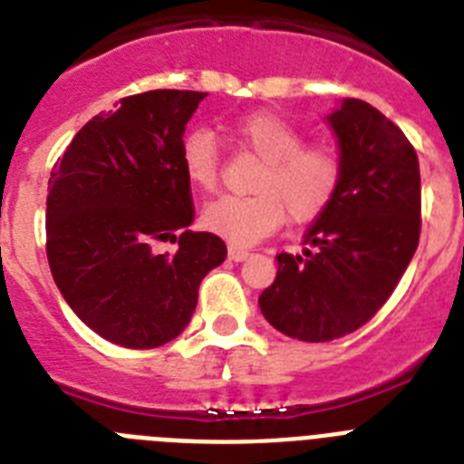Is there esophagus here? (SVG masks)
I'll return each instance as SVG.
<instances>
[{"instance_id":"esophagus-1","label":"esophagus","mask_w":464,"mask_h":464,"mask_svg":"<svg viewBox=\"0 0 464 464\" xmlns=\"http://www.w3.org/2000/svg\"><path fill=\"white\" fill-rule=\"evenodd\" d=\"M227 256H229V260H235V263H244V260H246L248 256H251V253H248L246 248H239V246H229Z\"/></svg>"}]
</instances>
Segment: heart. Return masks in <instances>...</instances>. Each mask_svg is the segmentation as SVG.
I'll return each instance as SVG.
<instances>
[{
  "mask_svg": "<svg viewBox=\"0 0 464 464\" xmlns=\"http://www.w3.org/2000/svg\"><path fill=\"white\" fill-rule=\"evenodd\" d=\"M241 148L260 160L251 197H220L204 206L201 223L229 244L248 246L272 235L288 213L295 223L326 211L343 180V161L326 145H304L303 130L272 112H256L229 129ZM180 164L189 183L213 189L220 150L208 129H192L180 142Z\"/></svg>",
  "mask_w": 464,
  "mask_h": 464,
  "instance_id": "1",
  "label": "heart"
}]
</instances>
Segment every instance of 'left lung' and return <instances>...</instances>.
Returning a JSON list of instances; mask_svg holds the SVG:
<instances>
[{"mask_svg":"<svg viewBox=\"0 0 464 464\" xmlns=\"http://www.w3.org/2000/svg\"><path fill=\"white\" fill-rule=\"evenodd\" d=\"M343 161L335 199L304 232L303 256L279 253L260 312L304 343L343 338L387 303L420 239V166L401 129L356 98L326 117Z\"/></svg>","mask_w":464,"mask_h":464,"instance_id":"8db88e82","label":"left lung"}]
</instances>
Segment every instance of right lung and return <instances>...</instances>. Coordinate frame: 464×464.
<instances>
[{
  "label": "right lung",
  "instance_id": "right-lung-1",
  "mask_svg": "<svg viewBox=\"0 0 464 464\" xmlns=\"http://www.w3.org/2000/svg\"><path fill=\"white\" fill-rule=\"evenodd\" d=\"M206 96L157 89L121 98L82 126L51 171V275L74 314L114 345L152 350L178 338L201 279L227 256L220 237L188 229L194 206L180 142ZM166 238L179 241L173 256L153 253Z\"/></svg>",
  "mask_w": 464,
  "mask_h": 464
}]
</instances>
